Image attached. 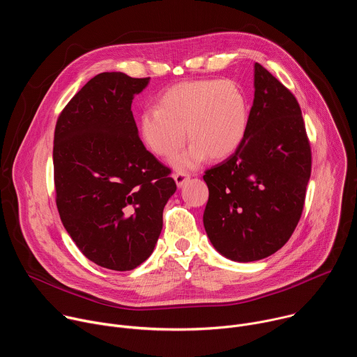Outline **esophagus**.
Wrapping results in <instances>:
<instances>
[{
    "instance_id": "obj_1",
    "label": "esophagus",
    "mask_w": 357,
    "mask_h": 357,
    "mask_svg": "<svg viewBox=\"0 0 357 357\" xmlns=\"http://www.w3.org/2000/svg\"><path fill=\"white\" fill-rule=\"evenodd\" d=\"M189 178H190V176H189L188 174H183V172H178V174L174 175V179H175L178 188H182V186L189 181Z\"/></svg>"
}]
</instances>
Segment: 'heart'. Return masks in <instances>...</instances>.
Segmentation results:
<instances>
[{
  "instance_id": "b5f03b06",
  "label": "heart",
  "mask_w": 357,
  "mask_h": 357,
  "mask_svg": "<svg viewBox=\"0 0 357 357\" xmlns=\"http://www.w3.org/2000/svg\"><path fill=\"white\" fill-rule=\"evenodd\" d=\"M248 127V103L233 80L203 79L179 83L167 90L157 107L145 109L138 120L144 145L157 157L172 160L176 171L199 167L209 155L226 158L241 145ZM187 134H184V130Z\"/></svg>"
}]
</instances>
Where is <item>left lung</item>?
<instances>
[{
  "label": "left lung",
  "instance_id": "1",
  "mask_svg": "<svg viewBox=\"0 0 357 357\" xmlns=\"http://www.w3.org/2000/svg\"><path fill=\"white\" fill-rule=\"evenodd\" d=\"M311 146L294 94L254 63L247 134L234 154L208 169L203 225L229 260L250 263L280 250L302 215Z\"/></svg>",
  "mask_w": 357,
  "mask_h": 357
}]
</instances>
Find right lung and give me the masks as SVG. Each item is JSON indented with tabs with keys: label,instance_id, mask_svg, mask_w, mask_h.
<instances>
[{
	"label": "right lung",
	"instance_id": "obj_1",
	"mask_svg": "<svg viewBox=\"0 0 357 357\" xmlns=\"http://www.w3.org/2000/svg\"><path fill=\"white\" fill-rule=\"evenodd\" d=\"M149 77L105 72L61 113L54 139L56 206L94 264L130 271L154 251L162 212L176 190L169 168L144 146L131 112Z\"/></svg>",
	"mask_w": 357,
	"mask_h": 357
}]
</instances>
